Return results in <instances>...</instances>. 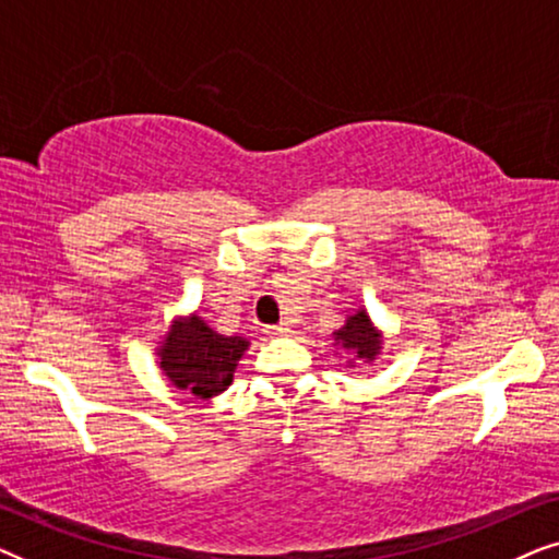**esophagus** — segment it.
<instances>
[{
	"mask_svg": "<svg viewBox=\"0 0 559 559\" xmlns=\"http://www.w3.org/2000/svg\"><path fill=\"white\" fill-rule=\"evenodd\" d=\"M264 333L266 335H289L293 333V328H289V323H280V325H270Z\"/></svg>",
	"mask_w": 559,
	"mask_h": 559,
	"instance_id": "1",
	"label": "esophagus"
}]
</instances>
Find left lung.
<instances>
[{
    "instance_id": "left-lung-1",
    "label": "left lung",
    "mask_w": 559,
    "mask_h": 559,
    "mask_svg": "<svg viewBox=\"0 0 559 559\" xmlns=\"http://www.w3.org/2000/svg\"><path fill=\"white\" fill-rule=\"evenodd\" d=\"M333 346L348 356V369H354L356 364H373L384 346V335L371 323L366 308H358L354 316H348L346 323L333 333Z\"/></svg>"
}]
</instances>
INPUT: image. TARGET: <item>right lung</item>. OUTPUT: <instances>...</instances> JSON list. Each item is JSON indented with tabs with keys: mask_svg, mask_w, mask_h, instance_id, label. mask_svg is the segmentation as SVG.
Here are the masks:
<instances>
[{
	"mask_svg": "<svg viewBox=\"0 0 559 559\" xmlns=\"http://www.w3.org/2000/svg\"><path fill=\"white\" fill-rule=\"evenodd\" d=\"M249 341L243 335H221L198 316H178L157 346L159 371L173 386L195 400H211L226 392L234 381Z\"/></svg>",
	"mask_w": 559,
	"mask_h": 559,
	"instance_id": "right-lung-1",
	"label": "right lung"
}]
</instances>
